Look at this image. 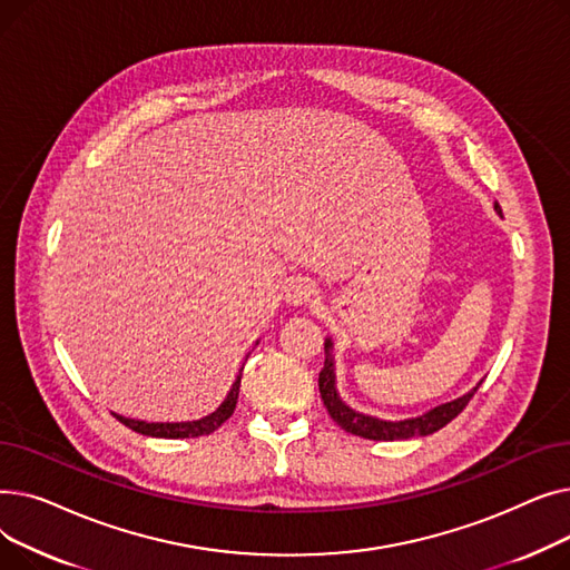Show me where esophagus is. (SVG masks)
<instances>
[{"mask_svg":"<svg viewBox=\"0 0 570 570\" xmlns=\"http://www.w3.org/2000/svg\"><path fill=\"white\" fill-rule=\"evenodd\" d=\"M318 297V291L312 282L307 279H295L291 286H288V293H286V301L291 305H309L314 303Z\"/></svg>","mask_w":570,"mask_h":570,"instance_id":"obj_1","label":"esophagus"}]
</instances>
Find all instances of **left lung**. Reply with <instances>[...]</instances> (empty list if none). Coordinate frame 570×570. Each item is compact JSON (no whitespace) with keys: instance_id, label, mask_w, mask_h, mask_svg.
I'll return each mask as SVG.
<instances>
[{"instance_id":"8db88e82","label":"left lung","mask_w":570,"mask_h":570,"mask_svg":"<svg viewBox=\"0 0 570 570\" xmlns=\"http://www.w3.org/2000/svg\"><path fill=\"white\" fill-rule=\"evenodd\" d=\"M499 209V205H494ZM501 213V209H499ZM331 340H325V363H323V370L318 374V393H321V400H323V406L327 409V413H331L333 421L346 430L348 434H355V436H363V439H372V441H397V439H413V436H428V434H434L439 432L441 428H445L448 423L453 421V417H458L464 406L471 402L473 393L478 391V387H473V391L455 402H448V404H441L436 409H432L430 413L425 415H417V417H411V421H400V423H387V421H379V417H372V415H363V413H355L353 409H348L337 391H335V372H333V357H331Z\"/></svg>"}]
</instances>
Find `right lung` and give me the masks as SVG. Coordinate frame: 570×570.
<instances>
[{
	"label": "right lung",
	"instance_id": "right-lung-1",
	"mask_svg": "<svg viewBox=\"0 0 570 570\" xmlns=\"http://www.w3.org/2000/svg\"><path fill=\"white\" fill-rule=\"evenodd\" d=\"M239 379H243V374H237L228 397L224 400V404L215 413H209V415H205V417H200V421H194V423H142V421H131V417L115 415V413L112 415L117 417L119 423L127 425L129 430H134L138 434H145V436H157V439L203 436V434H209V432H215L217 428H222L233 415L235 404H237V395H239Z\"/></svg>",
	"mask_w": 570,
	"mask_h": 570
}]
</instances>
